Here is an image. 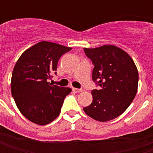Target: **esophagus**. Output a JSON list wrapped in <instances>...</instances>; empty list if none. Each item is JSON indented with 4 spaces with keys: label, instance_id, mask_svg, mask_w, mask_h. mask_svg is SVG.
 Instances as JSON below:
<instances>
[{
    "label": "esophagus",
    "instance_id": "obj_1",
    "mask_svg": "<svg viewBox=\"0 0 153 153\" xmlns=\"http://www.w3.org/2000/svg\"><path fill=\"white\" fill-rule=\"evenodd\" d=\"M73 91L74 92V93H81V92H82V89H79V88H73Z\"/></svg>",
    "mask_w": 153,
    "mask_h": 153
}]
</instances>
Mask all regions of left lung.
<instances>
[{
	"label": "left lung",
	"mask_w": 153,
	"mask_h": 153,
	"mask_svg": "<svg viewBox=\"0 0 153 153\" xmlns=\"http://www.w3.org/2000/svg\"><path fill=\"white\" fill-rule=\"evenodd\" d=\"M83 50L94 65L93 80L100 86L92 91L93 102L83 111L97 121L111 120L125 112L134 98L138 69L131 56L115 45Z\"/></svg>",
	"instance_id": "1"
}]
</instances>
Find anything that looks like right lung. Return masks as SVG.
I'll use <instances>...</instances> for the list:
<instances>
[{
	"label": "right lung",
	"instance_id": "obj_1",
	"mask_svg": "<svg viewBox=\"0 0 153 153\" xmlns=\"http://www.w3.org/2000/svg\"><path fill=\"white\" fill-rule=\"evenodd\" d=\"M71 49L42 41L25 51L15 64L10 83L12 96L22 115L33 123L47 125L60 115L71 88L51 85L48 79L56 70L60 57Z\"/></svg>",
	"mask_w": 153,
	"mask_h": 153
}]
</instances>
